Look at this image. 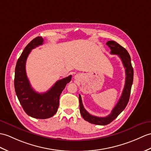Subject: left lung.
<instances>
[{"label":"left lung","mask_w":151,"mask_h":151,"mask_svg":"<svg viewBox=\"0 0 151 151\" xmlns=\"http://www.w3.org/2000/svg\"><path fill=\"white\" fill-rule=\"evenodd\" d=\"M106 44L111 49V54L117 55L120 58L125 69V83L121 97L109 115L106 117H98L90 114L85 109L82 104L81 96L79 94L80 111L82 116L84 120L91 124L100 125H106L110 124L124 110V109L127 106L129 98H130L131 87L133 82V76H134V71H133L131 64V57L127 51L115 41H108Z\"/></svg>","instance_id":"8db88e82"}]
</instances>
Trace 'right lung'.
I'll return each mask as SVG.
<instances>
[{
  "label": "right lung",
  "instance_id": "right-lung-1",
  "mask_svg": "<svg viewBox=\"0 0 151 151\" xmlns=\"http://www.w3.org/2000/svg\"><path fill=\"white\" fill-rule=\"evenodd\" d=\"M43 42L42 37H38L26 45L17 60L14 80L15 93L23 109L27 115L37 119L51 118L57 113L60 96L72 76L69 75L58 80L44 93H38L32 88L26 75V60L31 51L42 44Z\"/></svg>",
  "mask_w": 151,
  "mask_h": 151
}]
</instances>
